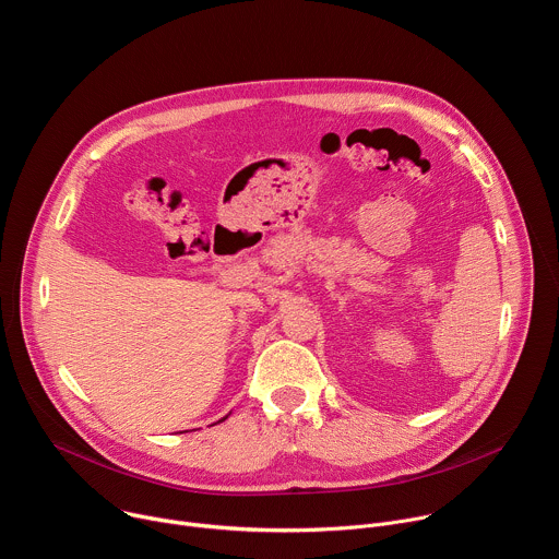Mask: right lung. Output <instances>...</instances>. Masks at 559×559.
Masks as SVG:
<instances>
[{"instance_id":"right-lung-1","label":"right lung","mask_w":559,"mask_h":559,"mask_svg":"<svg viewBox=\"0 0 559 559\" xmlns=\"http://www.w3.org/2000/svg\"><path fill=\"white\" fill-rule=\"evenodd\" d=\"M223 420H225V418H223Z\"/></svg>"}]
</instances>
